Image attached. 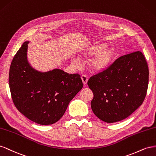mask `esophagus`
<instances>
[{"label": "esophagus", "instance_id": "esophagus-1", "mask_svg": "<svg viewBox=\"0 0 156 156\" xmlns=\"http://www.w3.org/2000/svg\"><path fill=\"white\" fill-rule=\"evenodd\" d=\"M81 79H82L83 85H86L87 83V80H88L87 77L86 76V75H82L81 76Z\"/></svg>", "mask_w": 156, "mask_h": 156}]
</instances>
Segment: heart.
Masks as SVG:
<instances>
[{"label": "heart", "mask_w": 156, "mask_h": 156, "mask_svg": "<svg viewBox=\"0 0 156 156\" xmlns=\"http://www.w3.org/2000/svg\"><path fill=\"white\" fill-rule=\"evenodd\" d=\"M93 56L88 62V68L91 72L99 73L105 70L112 64L116 56V50L114 46L106 48L105 44H93L80 53V57H89ZM73 63L78 66V59L73 58Z\"/></svg>", "instance_id": "obj_1"}]
</instances>
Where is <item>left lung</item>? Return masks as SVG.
<instances>
[{"label":"left lung","instance_id":"8db88e82","mask_svg":"<svg viewBox=\"0 0 156 156\" xmlns=\"http://www.w3.org/2000/svg\"><path fill=\"white\" fill-rule=\"evenodd\" d=\"M148 78V64L141 51L119 57L107 69L88 80L94 95L91 102L93 113L107 123L129 116L143 103Z\"/></svg>","mask_w":156,"mask_h":156}]
</instances>
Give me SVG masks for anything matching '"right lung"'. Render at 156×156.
<instances>
[{
	"mask_svg": "<svg viewBox=\"0 0 156 156\" xmlns=\"http://www.w3.org/2000/svg\"><path fill=\"white\" fill-rule=\"evenodd\" d=\"M29 41L25 42L13 58L9 86L17 109L31 121L51 125L62 118L75 95L83 87L80 76L61 69L42 73L27 60Z\"/></svg>",
	"mask_w": 156,
	"mask_h": 156,
	"instance_id": "1",
	"label": "right lung"
}]
</instances>
